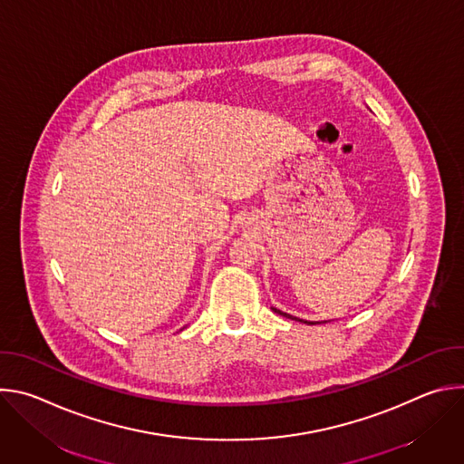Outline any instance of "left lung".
Returning <instances> with one entry per match:
<instances>
[{"mask_svg":"<svg viewBox=\"0 0 464 464\" xmlns=\"http://www.w3.org/2000/svg\"><path fill=\"white\" fill-rule=\"evenodd\" d=\"M277 314H281V315H285V317H290V319H295V317H292V315H288V314H285V312H281V310H277V308H274ZM297 321H303V319H297ZM303 323H308V321H303ZM310 324H314V323H310Z\"/></svg>","mask_w":464,"mask_h":464,"instance_id":"1","label":"left lung"}]
</instances>
